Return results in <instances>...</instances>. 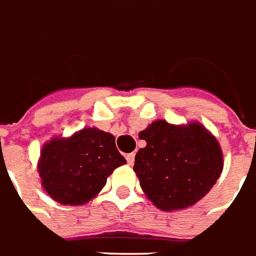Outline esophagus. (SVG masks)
Wrapping results in <instances>:
<instances>
[{"mask_svg": "<svg viewBox=\"0 0 256 256\" xmlns=\"http://www.w3.org/2000/svg\"><path fill=\"white\" fill-rule=\"evenodd\" d=\"M126 162H128V166H134V162H135V153H130L126 154Z\"/></svg>", "mask_w": 256, "mask_h": 256, "instance_id": "esophagus-1", "label": "esophagus"}]
</instances>
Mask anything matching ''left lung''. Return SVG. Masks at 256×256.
<instances>
[{"label":"left lung","mask_w":256,"mask_h":256,"mask_svg":"<svg viewBox=\"0 0 256 256\" xmlns=\"http://www.w3.org/2000/svg\"><path fill=\"white\" fill-rule=\"evenodd\" d=\"M139 138L146 148L135 156L134 171L148 200L161 211L194 206L222 174V148L200 122L174 125L157 120Z\"/></svg>","instance_id":"left-lung-1"}]
</instances>
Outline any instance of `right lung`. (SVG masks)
Listing matches in <instances>:
<instances>
[{"label": "right lung", "mask_w": 256, "mask_h": 256, "mask_svg": "<svg viewBox=\"0 0 256 256\" xmlns=\"http://www.w3.org/2000/svg\"><path fill=\"white\" fill-rule=\"evenodd\" d=\"M126 164L116 138L98 128H84L70 138L45 143L38 161L41 184L52 200L82 206L106 184L108 175Z\"/></svg>", "instance_id": "1"}]
</instances>
